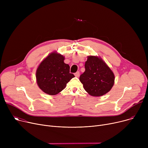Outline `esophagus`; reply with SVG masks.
<instances>
[{"label": "esophagus", "instance_id": "esophagus-1", "mask_svg": "<svg viewBox=\"0 0 148 148\" xmlns=\"http://www.w3.org/2000/svg\"><path fill=\"white\" fill-rule=\"evenodd\" d=\"M75 77H79V76H80V72L79 71H77V72H76L75 73Z\"/></svg>", "mask_w": 148, "mask_h": 148}]
</instances>
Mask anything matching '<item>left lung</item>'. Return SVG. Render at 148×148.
<instances>
[{"mask_svg": "<svg viewBox=\"0 0 148 148\" xmlns=\"http://www.w3.org/2000/svg\"><path fill=\"white\" fill-rule=\"evenodd\" d=\"M85 71L80 76L83 88L92 97H101L109 92L114 83V75L106 62L97 56H88Z\"/></svg>", "mask_w": 148, "mask_h": 148, "instance_id": "1", "label": "left lung"}]
</instances>
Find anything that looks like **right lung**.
I'll return each mask as SVG.
<instances>
[{
    "label": "right lung",
    "instance_id": "right-lung-1",
    "mask_svg": "<svg viewBox=\"0 0 148 148\" xmlns=\"http://www.w3.org/2000/svg\"><path fill=\"white\" fill-rule=\"evenodd\" d=\"M65 57L56 51L50 53L38 66L36 80L44 93L55 95L64 90L67 83L74 77L69 73V66L64 63Z\"/></svg>",
    "mask_w": 148,
    "mask_h": 148
}]
</instances>
